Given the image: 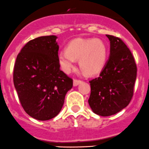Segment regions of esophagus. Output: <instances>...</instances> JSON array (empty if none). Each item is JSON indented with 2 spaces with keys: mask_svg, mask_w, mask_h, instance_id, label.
I'll list each match as a JSON object with an SVG mask.
<instances>
[{
  "mask_svg": "<svg viewBox=\"0 0 149 149\" xmlns=\"http://www.w3.org/2000/svg\"><path fill=\"white\" fill-rule=\"evenodd\" d=\"M81 82H82V81L77 80V79H74V80H73V85H74V87L77 86V85H79V84H80Z\"/></svg>",
  "mask_w": 149,
  "mask_h": 149,
  "instance_id": "obj_1",
  "label": "esophagus"
}]
</instances>
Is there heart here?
Masks as SVG:
<instances>
[{"label": "heart", "mask_w": 149, "mask_h": 149, "mask_svg": "<svg viewBox=\"0 0 149 149\" xmlns=\"http://www.w3.org/2000/svg\"><path fill=\"white\" fill-rule=\"evenodd\" d=\"M107 48L100 39L76 38L70 42L67 50L58 53V61L61 70L69 74L75 67V60L79 59V65L87 74L99 73L105 65Z\"/></svg>", "instance_id": "heart-1"}]
</instances>
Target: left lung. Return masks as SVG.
<instances>
[{"label": "left lung", "instance_id": "8db88e82", "mask_svg": "<svg viewBox=\"0 0 149 149\" xmlns=\"http://www.w3.org/2000/svg\"><path fill=\"white\" fill-rule=\"evenodd\" d=\"M110 54L98 78L90 81L88 104L95 114L114 115L130 102L137 76V67L129 48L120 38L107 35Z\"/></svg>", "mask_w": 149, "mask_h": 149}]
</instances>
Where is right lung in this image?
Returning a JSON list of instances; mask_svg holds the SVG:
<instances>
[{
  "instance_id": "1",
  "label": "right lung",
  "mask_w": 149,
  "mask_h": 149,
  "mask_svg": "<svg viewBox=\"0 0 149 149\" xmlns=\"http://www.w3.org/2000/svg\"><path fill=\"white\" fill-rule=\"evenodd\" d=\"M55 35L29 41L16 60L14 84L20 103L28 115L45 121L58 114L72 79L60 70L59 46Z\"/></svg>"
}]
</instances>
